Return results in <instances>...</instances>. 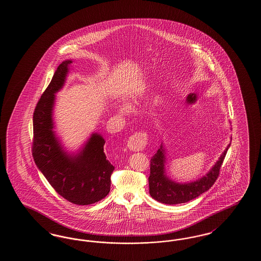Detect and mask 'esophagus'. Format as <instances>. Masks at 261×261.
Wrapping results in <instances>:
<instances>
[{
    "mask_svg": "<svg viewBox=\"0 0 261 261\" xmlns=\"http://www.w3.org/2000/svg\"><path fill=\"white\" fill-rule=\"evenodd\" d=\"M148 142V134L146 133H136L127 140V149L134 151H139L146 147Z\"/></svg>",
    "mask_w": 261,
    "mask_h": 261,
    "instance_id": "esophagus-1",
    "label": "esophagus"
}]
</instances>
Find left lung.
<instances>
[{"label":"left lung","instance_id":"8db88e82","mask_svg":"<svg viewBox=\"0 0 261 261\" xmlns=\"http://www.w3.org/2000/svg\"><path fill=\"white\" fill-rule=\"evenodd\" d=\"M230 145L225 149L222 155L219 157L216 165L208 173L194 182L187 184H179L171 181L165 174L164 149L161 146L156 153L150 159V173L149 176V194L157 201L174 205L186 203L200 194L208 191L215 184L219 175L220 168L226 156Z\"/></svg>","mask_w":261,"mask_h":261}]
</instances>
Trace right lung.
Listing matches in <instances>:
<instances>
[{
	"instance_id": "1",
	"label": "right lung",
	"mask_w": 261,
	"mask_h": 261,
	"mask_svg": "<svg viewBox=\"0 0 261 261\" xmlns=\"http://www.w3.org/2000/svg\"><path fill=\"white\" fill-rule=\"evenodd\" d=\"M72 61H64L39 99L33 113L32 156L57 194L76 205H90L110 193L114 167L104 152V138L93 134L80 153L64 151L53 130L55 93L62 89Z\"/></svg>"
}]
</instances>
